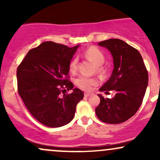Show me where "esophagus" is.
Instances as JSON below:
<instances>
[{"mask_svg": "<svg viewBox=\"0 0 160 160\" xmlns=\"http://www.w3.org/2000/svg\"><path fill=\"white\" fill-rule=\"evenodd\" d=\"M84 96L85 97H89L90 96V94H89V93H84Z\"/></svg>", "mask_w": 160, "mask_h": 160, "instance_id": "1", "label": "esophagus"}]
</instances>
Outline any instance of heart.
Returning a JSON list of instances; mask_svg holds the SVG:
<instances>
[{"label": "heart", "mask_w": 160, "mask_h": 160, "mask_svg": "<svg viewBox=\"0 0 160 160\" xmlns=\"http://www.w3.org/2000/svg\"><path fill=\"white\" fill-rule=\"evenodd\" d=\"M83 55L86 58H88L95 65H98V70H102L100 65H103L104 60H105V57H104V53L100 49L95 47H89L84 52ZM78 58L75 57L70 62L68 66L69 71L71 72H75L78 69ZM76 84L80 89L86 91H89L92 88V86H96L98 84V80L94 78H89V77L81 75L77 78Z\"/></svg>", "instance_id": "obj_1"}]
</instances>
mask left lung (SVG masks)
<instances>
[{"label": "left lung", "mask_w": 160, "mask_h": 160, "mask_svg": "<svg viewBox=\"0 0 160 160\" xmlns=\"http://www.w3.org/2000/svg\"><path fill=\"white\" fill-rule=\"evenodd\" d=\"M110 50L114 68L101 92L114 90L113 98L98 95L100 104L95 113L102 122L118 124L131 118L142 104L148 83V73L140 52L120 39H109L98 43Z\"/></svg>", "instance_id": "8db88e82"}]
</instances>
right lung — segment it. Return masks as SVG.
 Listing matches in <instances>:
<instances>
[{
    "label": "right lung",
    "instance_id": "1",
    "mask_svg": "<svg viewBox=\"0 0 160 160\" xmlns=\"http://www.w3.org/2000/svg\"><path fill=\"white\" fill-rule=\"evenodd\" d=\"M78 48L43 42L30 49L18 66V93L31 114L46 126L69 123L83 98L82 91L74 89L68 76L69 63ZM70 89L72 93H65Z\"/></svg>",
    "mask_w": 160,
    "mask_h": 160
}]
</instances>
